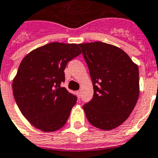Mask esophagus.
Masks as SVG:
<instances>
[{"label":"esophagus","mask_w":158,"mask_h":158,"mask_svg":"<svg viewBox=\"0 0 158 158\" xmlns=\"http://www.w3.org/2000/svg\"><path fill=\"white\" fill-rule=\"evenodd\" d=\"M77 95H78V97H80V94H81V91H80V90H79V91H77Z\"/></svg>","instance_id":"obj_1"}]
</instances>
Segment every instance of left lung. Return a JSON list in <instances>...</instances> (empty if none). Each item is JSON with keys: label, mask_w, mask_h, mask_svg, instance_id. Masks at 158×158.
Listing matches in <instances>:
<instances>
[{"label": "left lung", "mask_w": 158, "mask_h": 158, "mask_svg": "<svg viewBox=\"0 0 158 158\" xmlns=\"http://www.w3.org/2000/svg\"><path fill=\"white\" fill-rule=\"evenodd\" d=\"M94 86L83 106L89 122L99 129L118 127L129 117L139 96L138 67L120 48L103 42L79 44Z\"/></svg>", "instance_id": "obj_1"}]
</instances>
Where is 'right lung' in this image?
<instances>
[{
	"label": "right lung",
	"mask_w": 158,
	"mask_h": 158,
	"mask_svg": "<svg viewBox=\"0 0 158 158\" xmlns=\"http://www.w3.org/2000/svg\"><path fill=\"white\" fill-rule=\"evenodd\" d=\"M82 53L77 44L52 42L26 55L13 79L21 114L36 128L54 132L67 122L77 98L61 87L67 63Z\"/></svg>",
	"instance_id": "right-lung-1"
}]
</instances>
